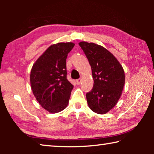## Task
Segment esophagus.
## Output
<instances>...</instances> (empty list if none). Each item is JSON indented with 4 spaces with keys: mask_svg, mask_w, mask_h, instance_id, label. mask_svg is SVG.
<instances>
[{
    "mask_svg": "<svg viewBox=\"0 0 154 154\" xmlns=\"http://www.w3.org/2000/svg\"><path fill=\"white\" fill-rule=\"evenodd\" d=\"M81 82H82V79H77L76 80V83H77V85H79Z\"/></svg>",
    "mask_w": 154,
    "mask_h": 154,
    "instance_id": "34e87169",
    "label": "esophagus"
}]
</instances>
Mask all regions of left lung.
<instances>
[{
    "label": "left lung",
    "instance_id": "8db88e82",
    "mask_svg": "<svg viewBox=\"0 0 154 154\" xmlns=\"http://www.w3.org/2000/svg\"><path fill=\"white\" fill-rule=\"evenodd\" d=\"M79 45L89 61L94 79L93 88L86 94L88 106L96 113H106L122 95L125 83L123 68L103 47L85 41Z\"/></svg>",
    "mask_w": 154,
    "mask_h": 154
}]
</instances>
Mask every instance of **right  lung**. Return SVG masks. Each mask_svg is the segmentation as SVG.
Listing matches in <instances>:
<instances>
[{
    "label": "right lung",
    "mask_w": 154,
    "mask_h": 154,
    "mask_svg": "<svg viewBox=\"0 0 154 154\" xmlns=\"http://www.w3.org/2000/svg\"><path fill=\"white\" fill-rule=\"evenodd\" d=\"M75 45L59 43L51 45L35 63L30 72L34 96L43 108L56 113L66 107L73 88L67 79L66 58Z\"/></svg>",
    "instance_id": "right-lung-1"
}]
</instances>
